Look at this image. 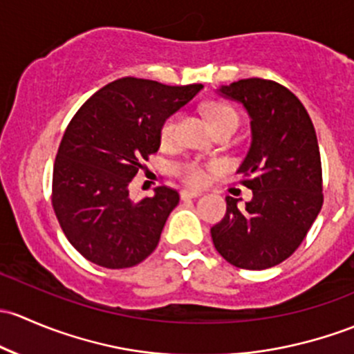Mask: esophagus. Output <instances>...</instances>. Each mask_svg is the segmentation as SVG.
Instances as JSON below:
<instances>
[{"label": "esophagus", "mask_w": 354, "mask_h": 354, "mask_svg": "<svg viewBox=\"0 0 354 354\" xmlns=\"http://www.w3.org/2000/svg\"><path fill=\"white\" fill-rule=\"evenodd\" d=\"M203 196V192L199 191H180V199L182 201H187V199H196Z\"/></svg>", "instance_id": "1"}]
</instances>
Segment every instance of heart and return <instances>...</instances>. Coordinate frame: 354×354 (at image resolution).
Instances as JSON below:
<instances>
[{"mask_svg": "<svg viewBox=\"0 0 354 354\" xmlns=\"http://www.w3.org/2000/svg\"><path fill=\"white\" fill-rule=\"evenodd\" d=\"M204 114H206L213 129L230 126V124L239 126V114L235 112V109L225 102H211L204 109ZM174 134H176V115H169L160 126V141L170 143L174 140ZM174 172L187 185H203L207 180V165L196 158L176 163Z\"/></svg>", "mask_w": 354, "mask_h": 354, "instance_id": "obj_1", "label": "heart"}]
</instances>
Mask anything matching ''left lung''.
<instances>
[{"label": "left lung", "instance_id": "8db88e82", "mask_svg": "<svg viewBox=\"0 0 354 354\" xmlns=\"http://www.w3.org/2000/svg\"><path fill=\"white\" fill-rule=\"evenodd\" d=\"M218 93L240 102L250 118L252 141L236 172L252 199L239 206L227 196V213L211 239L236 268H272L300 247L322 207L315 129L304 104L271 80H239Z\"/></svg>", "mask_w": 354, "mask_h": 354}]
</instances>
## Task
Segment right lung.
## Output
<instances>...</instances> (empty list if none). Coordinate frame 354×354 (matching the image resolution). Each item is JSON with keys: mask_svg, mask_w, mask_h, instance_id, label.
Masks as SVG:
<instances>
[{"mask_svg": "<svg viewBox=\"0 0 354 354\" xmlns=\"http://www.w3.org/2000/svg\"><path fill=\"white\" fill-rule=\"evenodd\" d=\"M203 85L115 80L93 93L68 124L53 170V207L73 247L107 269L133 268L158 245L178 204L167 185L133 201L129 184L160 148V126Z\"/></svg>", "mask_w": 354, "mask_h": 354, "instance_id": "right-lung-1", "label": "right lung"}]
</instances>
